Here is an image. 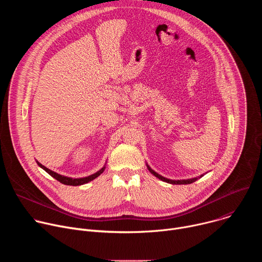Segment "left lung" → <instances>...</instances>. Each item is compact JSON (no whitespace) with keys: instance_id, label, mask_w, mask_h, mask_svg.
I'll list each match as a JSON object with an SVG mask.
<instances>
[{"instance_id":"obj_1","label":"left lung","mask_w":262,"mask_h":262,"mask_svg":"<svg viewBox=\"0 0 262 262\" xmlns=\"http://www.w3.org/2000/svg\"><path fill=\"white\" fill-rule=\"evenodd\" d=\"M146 166H147V169L149 170V172H150L151 174H154L156 177H158L159 179H161V180H163V181H165V182H168V183H171V184H190V183H193V182H195L198 178H201L203 175H200V176H198V177H194V178H190V179H181V180H173V179H169V178H166V177H164V176H162V175H160L159 173H157L155 170H152L151 168H150V166H149L148 164H146Z\"/></svg>"}]
</instances>
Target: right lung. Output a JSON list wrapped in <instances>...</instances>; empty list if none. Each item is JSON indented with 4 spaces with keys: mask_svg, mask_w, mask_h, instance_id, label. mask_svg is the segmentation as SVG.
<instances>
[{
    "mask_svg": "<svg viewBox=\"0 0 262 262\" xmlns=\"http://www.w3.org/2000/svg\"><path fill=\"white\" fill-rule=\"evenodd\" d=\"M37 165H38L41 169H43L47 173H49L52 177H54L55 179H57L58 181H60L61 183L63 184H66V185H73V186H77V185H82V184H85V183H88L89 181H92L93 179H95L96 177H98L105 169V164L104 166L98 170L97 172H95L94 174H91L89 176H86V177H80V178H72V177H68V176H64V175H61V174H58L52 170H50L49 168H47L46 166H43L42 164H40L38 161H36Z\"/></svg>",
    "mask_w": 262,
    "mask_h": 262,
    "instance_id": "add662e5",
    "label": "right lung"
}]
</instances>
